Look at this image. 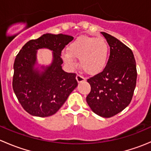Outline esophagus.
<instances>
[{"label":"esophagus","instance_id":"1","mask_svg":"<svg viewBox=\"0 0 151 151\" xmlns=\"http://www.w3.org/2000/svg\"><path fill=\"white\" fill-rule=\"evenodd\" d=\"M76 79H77V82H78L79 83H83V82L85 81V78L84 77H83L82 75H80V74H77V77H76Z\"/></svg>","mask_w":151,"mask_h":151}]
</instances>
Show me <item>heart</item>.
I'll list each match as a JSON object with an SVG mask.
<instances>
[{
    "mask_svg": "<svg viewBox=\"0 0 151 151\" xmlns=\"http://www.w3.org/2000/svg\"><path fill=\"white\" fill-rule=\"evenodd\" d=\"M109 55V46L104 38L82 36L73 42L62 53L63 60L73 67L74 58L80 59L83 69L88 74L101 71L106 66Z\"/></svg>",
    "mask_w": 151,
    "mask_h": 151,
    "instance_id": "heart-1",
    "label": "heart"
}]
</instances>
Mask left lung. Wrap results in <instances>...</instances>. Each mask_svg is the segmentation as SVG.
<instances>
[{
    "instance_id": "8db88e82",
    "label": "left lung",
    "mask_w": 151,
    "mask_h": 151,
    "mask_svg": "<svg viewBox=\"0 0 151 151\" xmlns=\"http://www.w3.org/2000/svg\"><path fill=\"white\" fill-rule=\"evenodd\" d=\"M101 34L110 47V55L103 71L87 80L91 90L86 101L94 113L110 118L130 104L137 72L132 50L114 36Z\"/></svg>"
}]
</instances>
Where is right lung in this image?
<instances>
[{
  "label": "right lung",
  "mask_w": 151,
  "mask_h": 151,
  "mask_svg": "<svg viewBox=\"0 0 151 151\" xmlns=\"http://www.w3.org/2000/svg\"><path fill=\"white\" fill-rule=\"evenodd\" d=\"M74 39L64 34L42 35L27 42L17 54L14 63L12 87L18 101L30 115L48 117L54 115L77 86L75 73L62 69L61 52ZM47 48L53 51V63L42 67L40 72L34 68L36 50Z\"/></svg>",
  "instance_id": "obj_1"
}]
</instances>
